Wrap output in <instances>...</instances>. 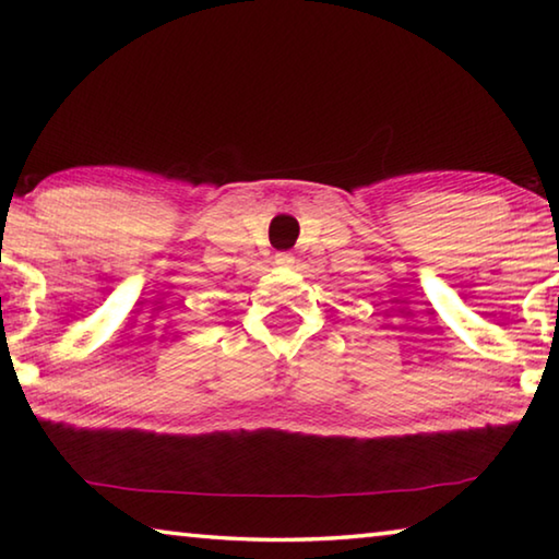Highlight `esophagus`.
Here are the masks:
<instances>
[{
  "mask_svg": "<svg viewBox=\"0 0 559 559\" xmlns=\"http://www.w3.org/2000/svg\"><path fill=\"white\" fill-rule=\"evenodd\" d=\"M273 261H276V266H278V269H293V266H296V257H293L290 251H281V253H276V259H273Z\"/></svg>",
  "mask_w": 559,
  "mask_h": 559,
  "instance_id": "obj_1",
  "label": "esophagus"
}]
</instances>
